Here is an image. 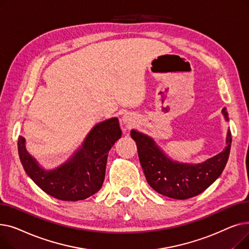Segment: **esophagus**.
<instances>
[{"label":"esophagus","instance_id":"34e87169","mask_svg":"<svg viewBox=\"0 0 249 249\" xmlns=\"http://www.w3.org/2000/svg\"><path fill=\"white\" fill-rule=\"evenodd\" d=\"M130 121H131V118H130V116H129L128 114H125V115L123 116V122L130 124Z\"/></svg>","mask_w":249,"mask_h":249}]
</instances>
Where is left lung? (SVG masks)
Listing matches in <instances>:
<instances>
[{
    "mask_svg": "<svg viewBox=\"0 0 249 249\" xmlns=\"http://www.w3.org/2000/svg\"><path fill=\"white\" fill-rule=\"evenodd\" d=\"M228 121L226 108L222 110ZM138 158L149 186L166 197L186 200L198 196L220 177L226 165L231 147V131L228 130L225 149L205 162L198 164L179 163L169 160L145 134L132 130Z\"/></svg>",
    "mask_w": 249,
    "mask_h": 249,
    "instance_id": "left-lung-1",
    "label": "left lung"
}]
</instances>
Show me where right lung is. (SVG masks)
Returning a JSON list of instances; mask_svg holds the SVG:
<instances>
[{
  "label": "right lung",
  "mask_w": 249,
  "mask_h": 249,
  "mask_svg": "<svg viewBox=\"0 0 249 249\" xmlns=\"http://www.w3.org/2000/svg\"><path fill=\"white\" fill-rule=\"evenodd\" d=\"M121 135L117 118L99 123L87 136L83 147L53 171L38 165L26 150L22 136L18 139V151L25 172L39 188L58 200L75 202L90 197L102 188L109 151Z\"/></svg>",
  "instance_id": "obj_1"
}]
</instances>
